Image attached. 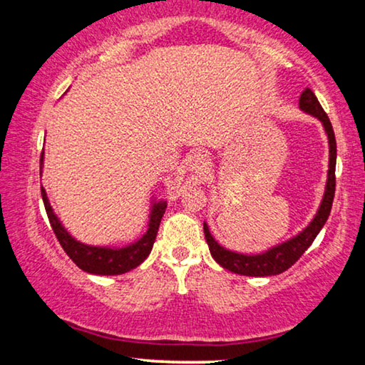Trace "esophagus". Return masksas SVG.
<instances>
[{"instance_id":"esophagus-1","label":"esophagus","mask_w":365,"mask_h":365,"mask_svg":"<svg viewBox=\"0 0 365 365\" xmlns=\"http://www.w3.org/2000/svg\"><path fill=\"white\" fill-rule=\"evenodd\" d=\"M187 166L189 171H192L199 179H206L209 176V169H211L209 166H211V163H209L207 154L194 153L192 156L189 158Z\"/></svg>"}]
</instances>
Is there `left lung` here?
Instances as JSON below:
<instances>
[{"label": "left lung", "mask_w": 365, "mask_h": 365, "mask_svg": "<svg viewBox=\"0 0 365 365\" xmlns=\"http://www.w3.org/2000/svg\"><path fill=\"white\" fill-rule=\"evenodd\" d=\"M299 108L304 113L311 114V116L317 118L322 123L324 129H326L327 139H329V171H327V182H326V192H324L322 202L319 206L316 216L306 229H302L297 236H294L289 241L279 244L267 249L266 252L261 254H239L229 249L222 247L216 239L209 232L207 224L204 222V236H206V242L211 251V256L214 257L219 266H222L227 271L241 274V276H254V277H264V276H276L287 271L289 267L294 266L299 261V257L307 251V247L314 242L317 234L326 224L329 214H331L334 192H336V159H337V146H336V136H334L332 124L329 121L326 111H324L321 103L317 101L316 94L311 89L306 88L299 99Z\"/></svg>", "instance_id": "left-lung-1"}]
</instances>
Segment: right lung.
Returning <instances> with one entry per match:
<instances>
[{"label":"right lung","instance_id":"add662e5","mask_svg":"<svg viewBox=\"0 0 365 365\" xmlns=\"http://www.w3.org/2000/svg\"><path fill=\"white\" fill-rule=\"evenodd\" d=\"M43 158L44 153H41V168H43ZM41 196L44 202V209H46L49 224H51L54 234H56L59 244L68 254L69 259L76 264L79 269L84 272L98 274V276H118V274H124L131 269L138 267L144 259L151 252L153 244L156 241V234L161 224L163 214L166 211L168 202L166 201H154L151 206V212H149V224L148 231L143 234L141 239L136 242L129 244L126 247H99V246H88L74 239L63 224L59 222L56 214L53 212L51 204L48 201L46 191L41 186Z\"/></svg>","mask_w":365,"mask_h":365}]
</instances>
